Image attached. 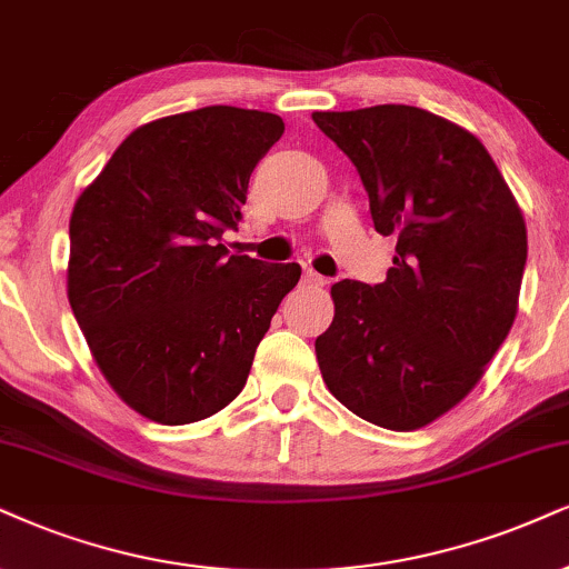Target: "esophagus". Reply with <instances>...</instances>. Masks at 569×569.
<instances>
[{"label": "esophagus", "instance_id": "obj_1", "mask_svg": "<svg viewBox=\"0 0 569 569\" xmlns=\"http://www.w3.org/2000/svg\"><path fill=\"white\" fill-rule=\"evenodd\" d=\"M303 282H306V284H317V287H321V284H327V279L321 277V273L313 271V269H306V271H303Z\"/></svg>", "mask_w": 569, "mask_h": 569}]
</instances>
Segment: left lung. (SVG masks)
<instances>
[{
	"label": "left lung",
	"instance_id": "left-lung-1",
	"mask_svg": "<svg viewBox=\"0 0 569 569\" xmlns=\"http://www.w3.org/2000/svg\"><path fill=\"white\" fill-rule=\"evenodd\" d=\"M313 121L359 168L388 279L332 287L317 359L338 401L377 427L417 430L478 385L517 317L528 231L478 137L411 104Z\"/></svg>",
	"mask_w": 569,
	"mask_h": 569
}]
</instances>
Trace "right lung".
Listing matches in <instances>:
<instances>
[{
    "label": "right lung",
    "instance_id": "1",
    "mask_svg": "<svg viewBox=\"0 0 569 569\" xmlns=\"http://www.w3.org/2000/svg\"><path fill=\"white\" fill-rule=\"evenodd\" d=\"M284 123L210 104L131 131L70 216L68 300L97 367L160 425L234 401L298 263L227 256L248 181Z\"/></svg>",
    "mask_w": 569,
    "mask_h": 569
}]
</instances>
